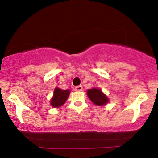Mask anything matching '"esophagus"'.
Wrapping results in <instances>:
<instances>
[{
    "label": "esophagus",
    "mask_w": 158,
    "mask_h": 158,
    "mask_svg": "<svg viewBox=\"0 0 158 158\" xmlns=\"http://www.w3.org/2000/svg\"><path fill=\"white\" fill-rule=\"evenodd\" d=\"M75 90H77V91H81V90H82V86L81 85H78V86L75 87Z\"/></svg>",
    "instance_id": "34e87169"
}]
</instances>
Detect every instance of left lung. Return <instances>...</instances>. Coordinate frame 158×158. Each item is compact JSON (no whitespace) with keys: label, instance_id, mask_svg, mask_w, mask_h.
<instances>
[{"label":"left lung","instance_id":"8db88e82","mask_svg":"<svg viewBox=\"0 0 158 158\" xmlns=\"http://www.w3.org/2000/svg\"><path fill=\"white\" fill-rule=\"evenodd\" d=\"M88 96L90 100L97 106H104L108 102V99L100 89L94 88L88 90Z\"/></svg>","mask_w":158,"mask_h":158}]
</instances>
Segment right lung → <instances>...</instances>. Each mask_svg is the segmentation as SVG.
<instances>
[{"instance_id": "add662e5", "label": "right lung", "mask_w": 158, "mask_h": 158, "mask_svg": "<svg viewBox=\"0 0 158 158\" xmlns=\"http://www.w3.org/2000/svg\"><path fill=\"white\" fill-rule=\"evenodd\" d=\"M70 90H61L59 88H56L54 90L53 97L51 99V106L53 108H58L62 106L66 102L67 99L70 94Z\"/></svg>"}]
</instances>
